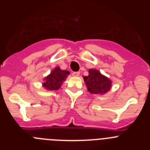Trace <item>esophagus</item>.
<instances>
[{
  "mask_svg": "<svg viewBox=\"0 0 150 150\" xmlns=\"http://www.w3.org/2000/svg\"><path fill=\"white\" fill-rule=\"evenodd\" d=\"M72 75L74 76H79V71H76V72H73Z\"/></svg>",
  "mask_w": 150,
  "mask_h": 150,
  "instance_id": "esophagus-1",
  "label": "esophagus"
}]
</instances>
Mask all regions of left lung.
<instances>
[{"label": "left lung", "instance_id": "8db88e82", "mask_svg": "<svg viewBox=\"0 0 150 150\" xmlns=\"http://www.w3.org/2000/svg\"><path fill=\"white\" fill-rule=\"evenodd\" d=\"M88 90L92 94H104L111 88L110 79L102 75L98 70L90 69L88 76H83Z\"/></svg>", "mask_w": 150, "mask_h": 150}]
</instances>
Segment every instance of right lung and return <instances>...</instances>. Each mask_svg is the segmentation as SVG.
Listing matches in <instances>:
<instances>
[{
	"label": "right lung",
	"instance_id": "right-lung-1",
	"mask_svg": "<svg viewBox=\"0 0 150 150\" xmlns=\"http://www.w3.org/2000/svg\"><path fill=\"white\" fill-rule=\"evenodd\" d=\"M69 74V71H62L59 67H57L49 76L45 78L43 86L48 90L59 89Z\"/></svg>",
	"mask_w": 150,
	"mask_h": 150
}]
</instances>
